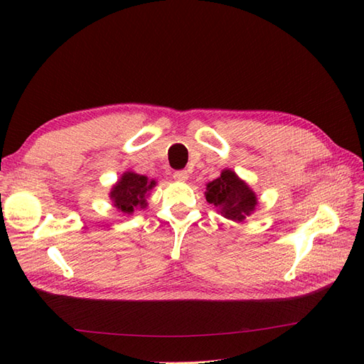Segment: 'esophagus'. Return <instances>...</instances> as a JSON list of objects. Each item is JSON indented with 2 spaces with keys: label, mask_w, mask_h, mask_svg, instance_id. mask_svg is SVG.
<instances>
[{
  "label": "esophagus",
  "mask_w": 364,
  "mask_h": 364,
  "mask_svg": "<svg viewBox=\"0 0 364 364\" xmlns=\"http://www.w3.org/2000/svg\"><path fill=\"white\" fill-rule=\"evenodd\" d=\"M173 177H174V181H177V182H187L188 181V173L185 170H179V171H174Z\"/></svg>",
  "instance_id": "obj_1"
}]
</instances>
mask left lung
<instances>
[{
  "label": "left lung",
  "instance_id": "left-lung-1",
  "mask_svg": "<svg viewBox=\"0 0 364 364\" xmlns=\"http://www.w3.org/2000/svg\"><path fill=\"white\" fill-rule=\"evenodd\" d=\"M205 199L216 207L220 216L235 223H242L258 207V198L250 185L228 168L220 171L218 179L207 183Z\"/></svg>",
  "mask_w": 364,
  "mask_h": 364
}]
</instances>
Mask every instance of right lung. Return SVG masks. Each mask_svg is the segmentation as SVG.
I'll return each mask as SVG.
<instances>
[{
  "label": "right lung",
  "instance_id": "right-lung-1",
  "mask_svg": "<svg viewBox=\"0 0 364 364\" xmlns=\"http://www.w3.org/2000/svg\"><path fill=\"white\" fill-rule=\"evenodd\" d=\"M156 183L154 179H149L144 174L125 171L109 191L112 207L122 211L123 215H132L134 210L146 208V198L149 196V191L156 187Z\"/></svg>",
  "mask_w": 364,
  "mask_h": 364
}]
</instances>
